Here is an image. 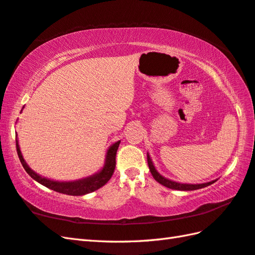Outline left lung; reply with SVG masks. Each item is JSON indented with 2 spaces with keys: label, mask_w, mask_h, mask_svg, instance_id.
Here are the masks:
<instances>
[{
  "label": "left lung",
  "mask_w": 255,
  "mask_h": 255,
  "mask_svg": "<svg viewBox=\"0 0 255 255\" xmlns=\"http://www.w3.org/2000/svg\"><path fill=\"white\" fill-rule=\"evenodd\" d=\"M147 160H148V165H149V169L151 174H152L153 178L156 181L159 182L161 185H163L167 188H171V189H177V191H195V189H199V188H203L206 186H209L211 184L215 183L217 180H214V181H210L207 183H202V184H184V183H178L175 181H172L169 180V178H166L164 176H162L160 173L156 171L155 166L153 164L152 160H151L149 153H147Z\"/></svg>",
  "instance_id": "left-lung-1"
}]
</instances>
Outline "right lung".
Returning <instances> with one entry per match:
<instances>
[{
    "label": "right lung",
    "mask_w": 255,
    "mask_h": 255,
    "mask_svg": "<svg viewBox=\"0 0 255 255\" xmlns=\"http://www.w3.org/2000/svg\"><path fill=\"white\" fill-rule=\"evenodd\" d=\"M119 143H121V141H116L108 148L105 155L104 166H103L99 172L95 173V174L80 178V180L64 182L50 180V178L41 176L39 174H37L35 171H32L28 166V164L26 163V161L23 158V154L20 152L18 140H16V150H17V154L21 165H23L25 171L28 173L29 176L31 178H34L36 182L40 183L41 185H44L58 193L72 195V196H82V195L92 193L96 191V189L101 188L102 186H104L105 184L111 180L113 173L115 171L116 152L119 147Z\"/></svg>",
    "instance_id": "1"
}]
</instances>
